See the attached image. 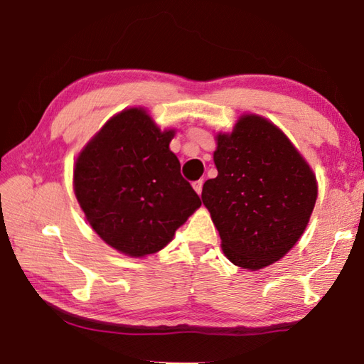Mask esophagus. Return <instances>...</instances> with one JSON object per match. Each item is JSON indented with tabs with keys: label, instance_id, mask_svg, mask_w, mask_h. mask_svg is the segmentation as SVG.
Returning <instances> with one entry per match:
<instances>
[{
	"label": "esophagus",
	"instance_id": "obj_1",
	"mask_svg": "<svg viewBox=\"0 0 364 364\" xmlns=\"http://www.w3.org/2000/svg\"><path fill=\"white\" fill-rule=\"evenodd\" d=\"M202 186H204V181H202V180H197V181L193 183V188L196 189V193L199 196L202 194Z\"/></svg>",
	"mask_w": 364,
	"mask_h": 364
}]
</instances>
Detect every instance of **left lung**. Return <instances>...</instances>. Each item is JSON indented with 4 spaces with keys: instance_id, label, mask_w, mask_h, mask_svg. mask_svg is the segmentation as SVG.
I'll return each instance as SVG.
<instances>
[{
    "instance_id": "1",
    "label": "left lung",
    "mask_w": 364,
    "mask_h": 364,
    "mask_svg": "<svg viewBox=\"0 0 364 364\" xmlns=\"http://www.w3.org/2000/svg\"><path fill=\"white\" fill-rule=\"evenodd\" d=\"M217 178L202 188L225 255L260 269L278 262L304 234L316 202V178L273 123L244 115L231 134H218Z\"/></svg>"
}]
</instances>
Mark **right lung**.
Here are the masks:
<instances>
[{
    "label": "right lung",
    "mask_w": 364,
    "mask_h": 364,
    "mask_svg": "<svg viewBox=\"0 0 364 364\" xmlns=\"http://www.w3.org/2000/svg\"><path fill=\"white\" fill-rule=\"evenodd\" d=\"M143 109L110 119L77 159L73 188L86 220L110 247L130 257L164 249L200 199Z\"/></svg>",
    "instance_id": "right-lung-1"
}]
</instances>
